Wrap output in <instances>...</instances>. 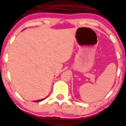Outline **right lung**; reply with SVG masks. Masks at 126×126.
<instances>
[{"label": "right lung", "mask_w": 126, "mask_h": 126, "mask_svg": "<svg viewBox=\"0 0 126 126\" xmlns=\"http://www.w3.org/2000/svg\"><path fill=\"white\" fill-rule=\"evenodd\" d=\"M46 98H43V99H42V100H35V101H34V102H40V101H43V100H44Z\"/></svg>", "instance_id": "right-lung-1"}]
</instances>
